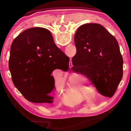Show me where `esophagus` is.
<instances>
[{
  "label": "esophagus",
  "mask_w": 131,
  "mask_h": 131,
  "mask_svg": "<svg viewBox=\"0 0 131 131\" xmlns=\"http://www.w3.org/2000/svg\"><path fill=\"white\" fill-rule=\"evenodd\" d=\"M70 67H71V66H72V62L70 63Z\"/></svg>",
  "instance_id": "34e87169"
}]
</instances>
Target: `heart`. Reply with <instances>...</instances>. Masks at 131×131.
I'll use <instances>...</instances> for the list:
<instances>
[{
    "label": "heart",
    "mask_w": 131,
    "mask_h": 131,
    "mask_svg": "<svg viewBox=\"0 0 131 131\" xmlns=\"http://www.w3.org/2000/svg\"><path fill=\"white\" fill-rule=\"evenodd\" d=\"M74 77H75V76H74Z\"/></svg>",
    "instance_id": "1"
}]
</instances>
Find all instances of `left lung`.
Masks as SVG:
<instances>
[{
  "mask_svg": "<svg viewBox=\"0 0 131 131\" xmlns=\"http://www.w3.org/2000/svg\"><path fill=\"white\" fill-rule=\"evenodd\" d=\"M71 69L84 74L102 95L112 97L123 77V57L115 38L99 24L80 26Z\"/></svg>",
  "mask_w": 131,
  "mask_h": 131,
  "instance_id": "8db88e82",
  "label": "left lung"
}]
</instances>
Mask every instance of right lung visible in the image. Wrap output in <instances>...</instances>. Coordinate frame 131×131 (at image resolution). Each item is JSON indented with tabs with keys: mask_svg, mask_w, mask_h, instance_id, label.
Returning a JSON list of instances; mask_svg holds the SVG:
<instances>
[{
	"mask_svg": "<svg viewBox=\"0 0 131 131\" xmlns=\"http://www.w3.org/2000/svg\"><path fill=\"white\" fill-rule=\"evenodd\" d=\"M69 58L56 46L48 30L32 27L25 30L13 41L9 69L12 82L29 101L53 102L55 90L51 74L55 69L67 71Z\"/></svg>",
	"mask_w": 131,
	"mask_h": 131,
	"instance_id": "right-lung-1",
	"label": "right lung"
}]
</instances>
